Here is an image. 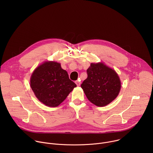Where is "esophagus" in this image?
Segmentation results:
<instances>
[{"instance_id": "obj_1", "label": "esophagus", "mask_w": 153, "mask_h": 153, "mask_svg": "<svg viewBox=\"0 0 153 153\" xmlns=\"http://www.w3.org/2000/svg\"><path fill=\"white\" fill-rule=\"evenodd\" d=\"M75 83H76V84L77 85V86H80V80H76V82H75Z\"/></svg>"}]
</instances>
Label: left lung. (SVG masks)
Instances as JSON below:
<instances>
[{
  "mask_svg": "<svg viewBox=\"0 0 153 153\" xmlns=\"http://www.w3.org/2000/svg\"><path fill=\"white\" fill-rule=\"evenodd\" d=\"M86 73L88 77L81 84V88L91 103L103 106L116 98L121 84L114 70L102 63H92Z\"/></svg>",
  "mask_w": 153,
  "mask_h": 153,
  "instance_id": "left-lung-1",
  "label": "left lung"
}]
</instances>
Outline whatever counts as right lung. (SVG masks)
<instances>
[{
  "label": "right lung",
  "instance_id": "obj_1",
  "mask_svg": "<svg viewBox=\"0 0 153 153\" xmlns=\"http://www.w3.org/2000/svg\"><path fill=\"white\" fill-rule=\"evenodd\" d=\"M30 86L36 97L51 107L60 105L76 87L67 72L56 62H45L39 66L32 74Z\"/></svg>",
  "mask_w": 153,
  "mask_h": 153
}]
</instances>
